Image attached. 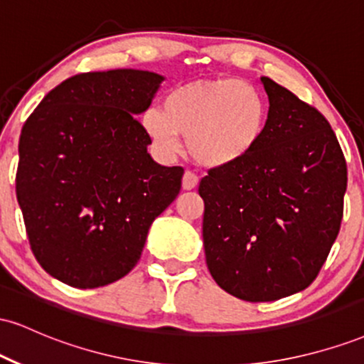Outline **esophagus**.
I'll return each instance as SVG.
<instances>
[{
    "mask_svg": "<svg viewBox=\"0 0 364 364\" xmlns=\"http://www.w3.org/2000/svg\"><path fill=\"white\" fill-rule=\"evenodd\" d=\"M196 185H198V176L191 173V171H186L183 174V190H193Z\"/></svg>",
    "mask_w": 364,
    "mask_h": 364,
    "instance_id": "34e87169",
    "label": "esophagus"
}]
</instances>
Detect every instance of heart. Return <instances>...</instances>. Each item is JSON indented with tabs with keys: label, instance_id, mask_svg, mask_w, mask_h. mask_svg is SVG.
<instances>
[{
	"label": "heart",
	"instance_id": "obj_1",
	"mask_svg": "<svg viewBox=\"0 0 364 364\" xmlns=\"http://www.w3.org/2000/svg\"><path fill=\"white\" fill-rule=\"evenodd\" d=\"M269 104L253 83L237 78L193 80L174 87L164 111L149 107L140 123L162 156H174L186 139L188 152L207 168L245 161L260 145Z\"/></svg>",
	"mask_w": 364,
	"mask_h": 364
}]
</instances>
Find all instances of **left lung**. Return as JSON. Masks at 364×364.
Wrapping results in <instances>:
<instances>
[{
	"instance_id": "8db88e82",
	"label": "left lung",
	"mask_w": 364,
	"mask_h": 364,
	"mask_svg": "<svg viewBox=\"0 0 364 364\" xmlns=\"http://www.w3.org/2000/svg\"><path fill=\"white\" fill-rule=\"evenodd\" d=\"M269 95L265 135L237 164L202 178L203 248L214 281L245 301L306 289L341 229L348 166L323 114L260 78Z\"/></svg>"
}]
</instances>
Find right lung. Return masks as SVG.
<instances>
[{"instance_id": "add662e5", "label": "right lung", "mask_w": 364, "mask_h": 364, "mask_svg": "<svg viewBox=\"0 0 364 364\" xmlns=\"http://www.w3.org/2000/svg\"><path fill=\"white\" fill-rule=\"evenodd\" d=\"M162 80L127 68L75 75L25 121L16 200L32 253L58 281L94 289L124 277L181 190L185 171L150 157L135 118Z\"/></svg>"}]
</instances>
